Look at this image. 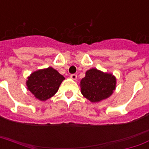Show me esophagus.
<instances>
[{
  "label": "esophagus",
  "instance_id": "obj_1",
  "mask_svg": "<svg viewBox=\"0 0 149 149\" xmlns=\"http://www.w3.org/2000/svg\"><path fill=\"white\" fill-rule=\"evenodd\" d=\"M71 78L73 79V80H76L77 79V74H71Z\"/></svg>",
  "mask_w": 149,
  "mask_h": 149
}]
</instances>
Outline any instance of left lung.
Instances as JSON below:
<instances>
[{"label":"left lung","mask_w":149,"mask_h":149,"mask_svg":"<svg viewBox=\"0 0 149 149\" xmlns=\"http://www.w3.org/2000/svg\"><path fill=\"white\" fill-rule=\"evenodd\" d=\"M116 88V78L111 74L95 68L86 71L81 81V94L91 102H100L112 95Z\"/></svg>","instance_id":"left-lung-1"}]
</instances>
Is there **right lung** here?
I'll list each match as a JSON object with an SVG mask.
<instances>
[{"instance_id": "add662e5", "label": "right lung", "mask_w": 149, "mask_h": 149, "mask_svg": "<svg viewBox=\"0 0 149 149\" xmlns=\"http://www.w3.org/2000/svg\"><path fill=\"white\" fill-rule=\"evenodd\" d=\"M64 77L52 68L33 72L26 81L28 89L36 99L45 101L57 92Z\"/></svg>"}]
</instances>
